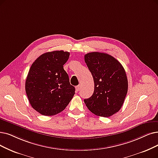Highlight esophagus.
<instances>
[{
	"mask_svg": "<svg viewBox=\"0 0 158 158\" xmlns=\"http://www.w3.org/2000/svg\"><path fill=\"white\" fill-rule=\"evenodd\" d=\"M80 88H81V85H78L76 87V90H77V91H78L80 90Z\"/></svg>",
	"mask_w": 158,
	"mask_h": 158,
	"instance_id": "obj_1",
	"label": "esophagus"
}]
</instances>
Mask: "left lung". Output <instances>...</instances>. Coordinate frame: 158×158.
Instances as JSON below:
<instances>
[{
  "instance_id": "1",
  "label": "left lung",
  "mask_w": 158,
  "mask_h": 158,
  "mask_svg": "<svg viewBox=\"0 0 158 158\" xmlns=\"http://www.w3.org/2000/svg\"><path fill=\"white\" fill-rule=\"evenodd\" d=\"M94 80L93 95L84 102L94 115L108 117L121 110L128 92V79L123 65L106 53L93 52L84 56Z\"/></svg>"
}]
</instances>
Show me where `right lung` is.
Wrapping results in <instances>:
<instances>
[{"label":"right lung","instance_id":"add662e5","mask_svg":"<svg viewBox=\"0 0 158 158\" xmlns=\"http://www.w3.org/2000/svg\"><path fill=\"white\" fill-rule=\"evenodd\" d=\"M69 55L64 50L46 52L31 65L25 90L31 107L43 115H54L64 110L75 93L64 69Z\"/></svg>","mask_w":158,"mask_h":158}]
</instances>
